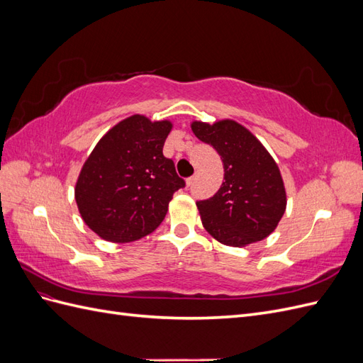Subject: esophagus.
I'll return each mask as SVG.
<instances>
[{"mask_svg":"<svg viewBox=\"0 0 363 363\" xmlns=\"http://www.w3.org/2000/svg\"><path fill=\"white\" fill-rule=\"evenodd\" d=\"M195 180H196V174H194V175H192V177H189L188 180H186V184H188V186H192Z\"/></svg>","mask_w":363,"mask_h":363,"instance_id":"1","label":"esophagus"}]
</instances>
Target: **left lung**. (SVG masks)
<instances>
[{
  "label": "left lung",
  "mask_w": 363,
  "mask_h": 363,
  "mask_svg": "<svg viewBox=\"0 0 363 363\" xmlns=\"http://www.w3.org/2000/svg\"><path fill=\"white\" fill-rule=\"evenodd\" d=\"M194 135L212 145L224 164V182L208 200L196 201L204 228L230 247L268 238L286 211V191L276 160L236 121H194Z\"/></svg>",
  "instance_id": "8db88e82"
}]
</instances>
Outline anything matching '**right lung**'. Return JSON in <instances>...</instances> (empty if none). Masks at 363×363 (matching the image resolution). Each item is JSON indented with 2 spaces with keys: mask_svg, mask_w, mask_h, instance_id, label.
<instances>
[{
  "mask_svg": "<svg viewBox=\"0 0 363 363\" xmlns=\"http://www.w3.org/2000/svg\"><path fill=\"white\" fill-rule=\"evenodd\" d=\"M172 124L133 115L112 127L84 162L75 201L86 225L111 242H133L160 225L184 180L163 156Z\"/></svg>",
  "mask_w": 363,
  "mask_h": 363,
  "instance_id": "add662e5",
  "label": "right lung"
}]
</instances>
